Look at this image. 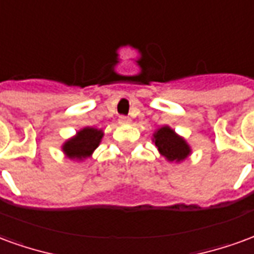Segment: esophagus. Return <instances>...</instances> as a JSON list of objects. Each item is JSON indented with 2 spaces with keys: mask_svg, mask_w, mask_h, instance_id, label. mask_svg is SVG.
Wrapping results in <instances>:
<instances>
[{
  "mask_svg": "<svg viewBox=\"0 0 254 254\" xmlns=\"http://www.w3.org/2000/svg\"><path fill=\"white\" fill-rule=\"evenodd\" d=\"M118 122H120L121 125H127V124H130V118L127 116H121L118 118Z\"/></svg>",
  "mask_w": 254,
  "mask_h": 254,
  "instance_id": "obj_1",
  "label": "esophagus"
}]
</instances>
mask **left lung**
<instances>
[{
    "instance_id": "1",
    "label": "left lung",
    "mask_w": 254,
    "mask_h": 254,
    "mask_svg": "<svg viewBox=\"0 0 254 254\" xmlns=\"http://www.w3.org/2000/svg\"><path fill=\"white\" fill-rule=\"evenodd\" d=\"M155 145L166 159L170 162H181L185 160L190 154L189 144L178 136L170 127H162L154 133Z\"/></svg>"
}]
</instances>
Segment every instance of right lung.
<instances>
[{
    "label": "right lung",
    "mask_w": 254,
    "mask_h": 254,
    "mask_svg": "<svg viewBox=\"0 0 254 254\" xmlns=\"http://www.w3.org/2000/svg\"><path fill=\"white\" fill-rule=\"evenodd\" d=\"M102 137H103V132L100 129L84 127L81 130H78L74 137L69 138L66 143L64 144V154L66 155L69 159L83 160L85 158H89L100 144Z\"/></svg>",
    "instance_id": "add662e5"
}]
</instances>
